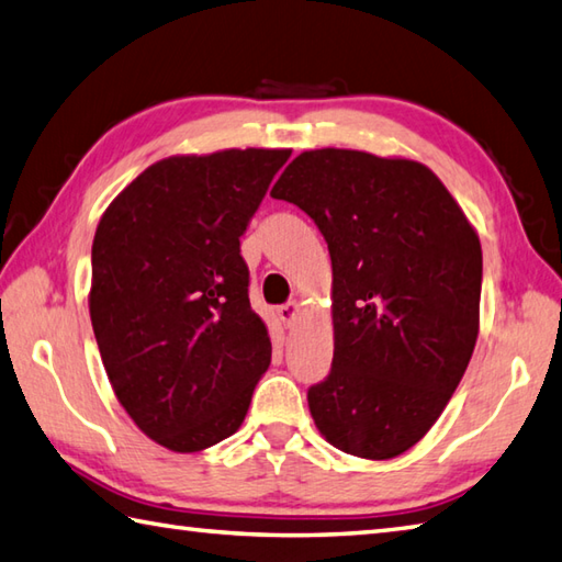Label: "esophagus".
Returning <instances> with one entry per match:
<instances>
[{
    "label": "esophagus",
    "instance_id": "obj_1",
    "mask_svg": "<svg viewBox=\"0 0 562 562\" xmlns=\"http://www.w3.org/2000/svg\"><path fill=\"white\" fill-rule=\"evenodd\" d=\"M299 313H301V305L295 303V301L281 305V308L277 311L279 321H281L285 327H293V325H295V321H299Z\"/></svg>",
    "mask_w": 562,
    "mask_h": 562
}]
</instances>
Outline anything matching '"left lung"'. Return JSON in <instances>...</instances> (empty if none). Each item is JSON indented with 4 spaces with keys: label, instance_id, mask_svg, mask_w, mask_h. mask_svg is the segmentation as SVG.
Wrapping results in <instances>:
<instances>
[{
    "label": "left lung",
    "instance_id": "obj_1",
    "mask_svg": "<svg viewBox=\"0 0 562 562\" xmlns=\"http://www.w3.org/2000/svg\"><path fill=\"white\" fill-rule=\"evenodd\" d=\"M271 198L299 205L333 259V369L308 389L325 440L389 460L426 436L470 364L482 247L438 176L406 158L303 151Z\"/></svg>",
    "mask_w": 562,
    "mask_h": 562
}]
</instances>
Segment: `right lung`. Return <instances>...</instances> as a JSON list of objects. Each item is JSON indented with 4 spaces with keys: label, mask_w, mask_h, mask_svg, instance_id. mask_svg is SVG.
Listing matches in <instances>:
<instances>
[{
    "label": "right lung",
    "mask_w": 562,
    "mask_h": 562,
    "mask_svg": "<svg viewBox=\"0 0 562 562\" xmlns=\"http://www.w3.org/2000/svg\"><path fill=\"white\" fill-rule=\"evenodd\" d=\"M289 149L164 158L126 186L92 241L90 321L124 411L173 452L237 432L271 364L239 237Z\"/></svg>",
    "instance_id": "right-lung-1"
}]
</instances>
